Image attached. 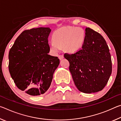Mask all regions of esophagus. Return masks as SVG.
Wrapping results in <instances>:
<instances>
[{
    "mask_svg": "<svg viewBox=\"0 0 121 121\" xmlns=\"http://www.w3.org/2000/svg\"><path fill=\"white\" fill-rule=\"evenodd\" d=\"M63 58H64V56H63V55H60V56H59V59H60V60H62Z\"/></svg>",
    "mask_w": 121,
    "mask_h": 121,
    "instance_id": "esophagus-1",
    "label": "esophagus"
}]
</instances>
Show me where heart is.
Wrapping results in <instances>:
<instances>
[{
  "label": "heart",
  "mask_w": 121,
  "mask_h": 121,
  "mask_svg": "<svg viewBox=\"0 0 121 121\" xmlns=\"http://www.w3.org/2000/svg\"><path fill=\"white\" fill-rule=\"evenodd\" d=\"M85 39V31L82 28L75 26H64L54 32L51 48L58 52L63 47L67 52H77L82 48Z\"/></svg>",
  "instance_id": "heart-1"
}]
</instances>
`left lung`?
Segmentation results:
<instances>
[{
    "label": "left lung",
    "instance_id": "8db88e82",
    "mask_svg": "<svg viewBox=\"0 0 121 121\" xmlns=\"http://www.w3.org/2000/svg\"><path fill=\"white\" fill-rule=\"evenodd\" d=\"M64 56L70 63L69 70L79 91L95 93L105 87L112 73V63L107 43L100 34L86 28L82 49L74 54L65 53Z\"/></svg>",
    "mask_w": 121,
    "mask_h": 121
}]
</instances>
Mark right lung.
I'll list each match as a JSON object with an SVG mask.
<instances>
[{"label":"right lung","mask_w":121,"mask_h":121,"mask_svg":"<svg viewBox=\"0 0 121 121\" xmlns=\"http://www.w3.org/2000/svg\"><path fill=\"white\" fill-rule=\"evenodd\" d=\"M50 28L24 30L10 49L9 68L20 90L31 95H39L50 87L60 60L49 55Z\"/></svg>","instance_id":"obj_1"}]
</instances>
